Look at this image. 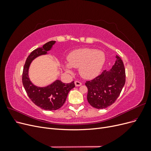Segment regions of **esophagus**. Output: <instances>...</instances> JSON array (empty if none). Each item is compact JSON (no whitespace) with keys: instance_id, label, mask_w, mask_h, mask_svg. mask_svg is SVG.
Returning a JSON list of instances; mask_svg holds the SVG:
<instances>
[{"instance_id":"esophagus-1","label":"esophagus","mask_w":151,"mask_h":151,"mask_svg":"<svg viewBox=\"0 0 151 151\" xmlns=\"http://www.w3.org/2000/svg\"><path fill=\"white\" fill-rule=\"evenodd\" d=\"M74 83H75V85H76V87L81 86L82 85V83H81V82H79V81H76L74 82Z\"/></svg>"}]
</instances>
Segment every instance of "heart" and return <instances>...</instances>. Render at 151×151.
Wrapping results in <instances>:
<instances>
[{"instance_id": "heart-1", "label": "heart", "mask_w": 151, "mask_h": 151, "mask_svg": "<svg viewBox=\"0 0 151 151\" xmlns=\"http://www.w3.org/2000/svg\"><path fill=\"white\" fill-rule=\"evenodd\" d=\"M103 52L93 48L76 50L67 57L68 63L63 65L67 72H71V67L79 68L81 76L86 79H91L98 76L105 63Z\"/></svg>"}]
</instances>
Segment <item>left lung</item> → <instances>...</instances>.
Wrapping results in <instances>:
<instances>
[{
    "instance_id": "obj_1",
    "label": "left lung",
    "mask_w": 151,
    "mask_h": 151,
    "mask_svg": "<svg viewBox=\"0 0 151 151\" xmlns=\"http://www.w3.org/2000/svg\"><path fill=\"white\" fill-rule=\"evenodd\" d=\"M110 70H104L92 81H87V99L93 107L104 109L110 106L119 96L125 83V70L120 57Z\"/></svg>"
}]
</instances>
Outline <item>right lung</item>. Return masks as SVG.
Here are the masks:
<instances>
[{"label":"right lung","instance_id":"add662e5","mask_svg":"<svg viewBox=\"0 0 151 151\" xmlns=\"http://www.w3.org/2000/svg\"><path fill=\"white\" fill-rule=\"evenodd\" d=\"M55 42L50 41L43 47L33 50L27 58L22 72V84L27 94L36 106L45 110H57L61 108L65 102L68 92L75 87L74 81L65 84L60 80H56L46 87H38L32 83L29 78V68L32 61L36 57L47 54Z\"/></svg>","mask_w":151,"mask_h":151}]
</instances>
